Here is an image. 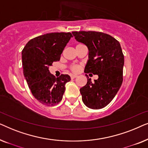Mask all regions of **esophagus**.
Segmentation results:
<instances>
[{"mask_svg": "<svg viewBox=\"0 0 148 148\" xmlns=\"http://www.w3.org/2000/svg\"><path fill=\"white\" fill-rule=\"evenodd\" d=\"M77 77V76L75 75H71V79H73L76 78Z\"/></svg>", "mask_w": 148, "mask_h": 148, "instance_id": "34e87169", "label": "esophagus"}]
</instances>
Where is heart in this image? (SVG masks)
<instances>
[{"mask_svg":"<svg viewBox=\"0 0 148 148\" xmlns=\"http://www.w3.org/2000/svg\"><path fill=\"white\" fill-rule=\"evenodd\" d=\"M79 45H81V44H78L77 46ZM81 69H82V65H80V64H74V65L71 66V71L73 73L79 72Z\"/></svg>","mask_w":148,"mask_h":148,"instance_id":"1","label":"heart"}]
</instances>
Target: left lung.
<instances>
[{"instance_id": "left-lung-1", "label": "left lung", "mask_w": 148, "mask_h": 148, "mask_svg": "<svg viewBox=\"0 0 148 148\" xmlns=\"http://www.w3.org/2000/svg\"><path fill=\"white\" fill-rule=\"evenodd\" d=\"M77 41L89 50L86 73L98 75V79L80 89L84 104L92 109L107 106L116 96L123 83L124 55L120 43L112 36L99 32H73ZM87 76V75H86Z\"/></svg>"}]
</instances>
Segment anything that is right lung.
Segmentation results:
<instances>
[{
    "label": "right lung",
    "instance_id": "add662e5",
    "mask_svg": "<svg viewBox=\"0 0 148 148\" xmlns=\"http://www.w3.org/2000/svg\"><path fill=\"white\" fill-rule=\"evenodd\" d=\"M71 37L70 32L44 34L30 40L22 50L23 75L28 86L34 98L46 106H54L61 101L65 84L71 80L68 75L56 78L48 68L60 60Z\"/></svg>",
    "mask_w": 148,
    "mask_h": 148
}]
</instances>
